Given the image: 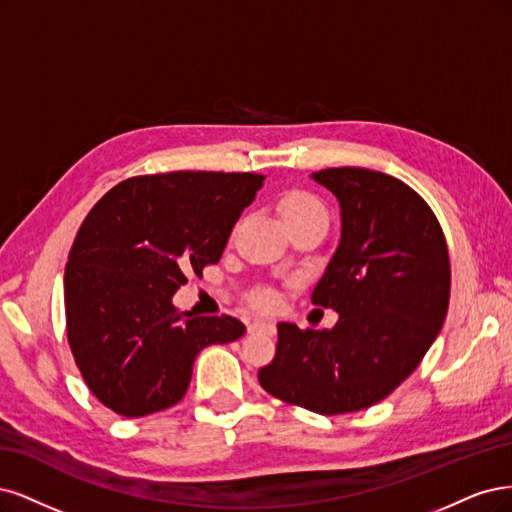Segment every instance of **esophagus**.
Wrapping results in <instances>:
<instances>
[{
    "label": "esophagus",
    "mask_w": 512,
    "mask_h": 512,
    "mask_svg": "<svg viewBox=\"0 0 512 512\" xmlns=\"http://www.w3.org/2000/svg\"><path fill=\"white\" fill-rule=\"evenodd\" d=\"M274 321H268V319H259V321H253L249 325V332H261V334H274Z\"/></svg>",
    "instance_id": "esophagus-1"
}]
</instances>
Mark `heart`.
Listing matches in <instances>:
<instances>
[{"mask_svg":"<svg viewBox=\"0 0 512 512\" xmlns=\"http://www.w3.org/2000/svg\"><path fill=\"white\" fill-rule=\"evenodd\" d=\"M276 208L287 227L293 223H302V221H325L327 219L325 208L317 200V197L308 191H300V189H293V191H287L280 195L276 202ZM259 302L263 306H270L272 298L270 295H261Z\"/></svg>","mask_w":512,"mask_h":512,"instance_id":"1","label":"heart"}]
</instances>
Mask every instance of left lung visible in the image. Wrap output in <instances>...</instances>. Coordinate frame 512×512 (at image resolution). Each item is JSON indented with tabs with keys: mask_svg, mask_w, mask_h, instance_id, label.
Here are the masks:
<instances>
[{
	"mask_svg": "<svg viewBox=\"0 0 512 512\" xmlns=\"http://www.w3.org/2000/svg\"><path fill=\"white\" fill-rule=\"evenodd\" d=\"M340 204V242L312 289L332 329L278 323L276 355L259 370L274 398L319 415L374 406L430 351L451 295L447 240L432 208L402 180L366 168L310 174Z\"/></svg>",
	"mask_w": 512,
	"mask_h": 512,
	"instance_id": "8db88e82",
	"label": "left lung"
}]
</instances>
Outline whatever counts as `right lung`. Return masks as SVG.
Returning <instances> with one entry per match:
<instances>
[{"instance_id": "1", "label": "right lung", "mask_w": 512, "mask_h": 512, "mask_svg": "<svg viewBox=\"0 0 512 512\" xmlns=\"http://www.w3.org/2000/svg\"><path fill=\"white\" fill-rule=\"evenodd\" d=\"M261 174L170 172L127 178L82 221L65 266V321L93 395L123 417L183 400L193 361L234 342V317H193L172 298L187 272L217 263Z\"/></svg>"}]
</instances>
